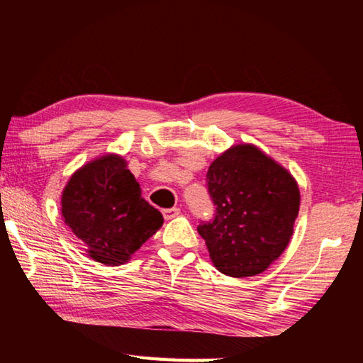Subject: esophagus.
<instances>
[{
  "label": "esophagus",
  "instance_id": "1",
  "mask_svg": "<svg viewBox=\"0 0 363 363\" xmlns=\"http://www.w3.org/2000/svg\"><path fill=\"white\" fill-rule=\"evenodd\" d=\"M179 214H181L179 208H168V210H163L164 219H173L176 216H179Z\"/></svg>",
  "mask_w": 363,
  "mask_h": 363
}]
</instances>
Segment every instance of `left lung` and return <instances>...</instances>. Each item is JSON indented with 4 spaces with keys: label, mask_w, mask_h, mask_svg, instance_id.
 <instances>
[{
    "label": "left lung",
    "mask_w": 363,
    "mask_h": 363,
    "mask_svg": "<svg viewBox=\"0 0 363 363\" xmlns=\"http://www.w3.org/2000/svg\"><path fill=\"white\" fill-rule=\"evenodd\" d=\"M206 177L216 216L196 230L214 267L237 279L264 272L291 240L301 201L296 179L253 144L220 153Z\"/></svg>",
    "instance_id": "1"
}]
</instances>
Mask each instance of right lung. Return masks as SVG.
Returning a JSON list of instances; mask_svg holds the SVG:
<instances>
[{
    "label": "right lung",
    "mask_w": 363,
    "mask_h": 363,
    "mask_svg": "<svg viewBox=\"0 0 363 363\" xmlns=\"http://www.w3.org/2000/svg\"><path fill=\"white\" fill-rule=\"evenodd\" d=\"M64 223L84 243L86 253L120 266L149 240L163 216L140 195L136 177L118 153L91 160L67 182L60 200Z\"/></svg>",
    "instance_id": "obj_1"
}]
</instances>
